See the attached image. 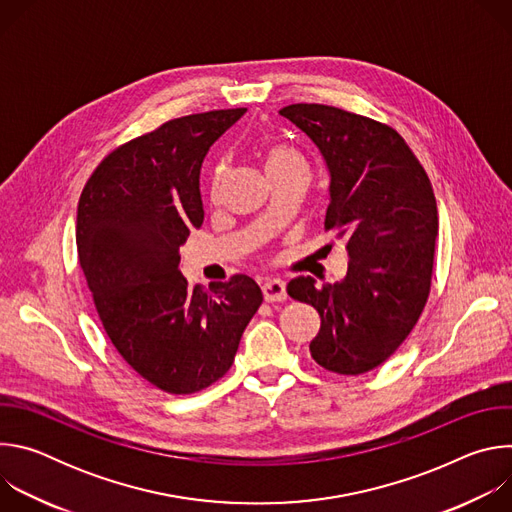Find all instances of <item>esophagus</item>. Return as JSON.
I'll use <instances>...</instances> for the list:
<instances>
[{"label":"esophagus","mask_w":512,"mask_h":512,"mask_svg":"<svg viewBox=\"0 0 512 512\" xmlns=\"http://www.w3.org/2000/svg\"><path fill=\"white\" fill-rule=\"evenodd\" d=\"M261 291H263V298L267 302H281L287 298L283 279H265L261 283Z\"/></svg>","instance_id":"esophagus-1"}]
</instances>
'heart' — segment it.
Returning <instances> with one entry per match:
<instances>
[{"instance_id":"obj_1","label":"heart","mask_w":512,"mask_h":512,"mask_svg":"<svg viewBox=\"0 0 512 512\" xmlns=\"http://www.w3.org/2000/svg\"><path fill=\"white\" fill-rule=\"evenodd\" d=\"M263 164L269 180H275L285 174H294V172H304L310 176V166L306 158L294 148V145L279 139H267L263 143ZM223 178H225V164H218L212 174V196H216L218 190H221Z\"/></svg>"}]
</instances>
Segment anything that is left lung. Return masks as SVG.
Returning <instances> with one entry per match:
<instances>
[{
	"label": "left lung",
	"instance_id": "1",
	"mask_svg": "<svg viewBox=\"0 0 512 512\" xmlns=\"http://www.w3.org/2000/svg\"><path fill=\"white\" fill-rule=\"evenodd\" d=\"M279 113L320 150L330 174L324 225L348 251L344 279L318 285L300 275L287 294L320 314L310 342L320 367L369 373L409 336L429 296L437 237L431 182L389 125L318 103Z\"/></svg>",
	"mask_w": 512,
	"mask_h": 512
}]
</instances>
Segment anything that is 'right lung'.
Returning <instances> with one entry per match:
<instances>
[{
    "label": "right lung",
    "mask_w": 512,
    "mask_h": 512,
    "mask_svg": "<svg viewBox=\"0 0 512 512\" xmlns=\"http://www.w3.org/2000/svg\"><path fill=\"white\" fill-rule=\"evenodd\" d=\"M247 109L186 115L123 143L93 172L77 210V247L107 336L154 387L190 395L221 379L263 302L249 275L210 291L182 277L180 247L200 229V168Z\"/></svg>",
    "instance_id": "obj_1"
}]
</instances>
